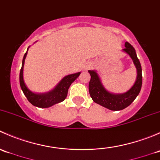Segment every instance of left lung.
Instances as JSON below:
<instances>
[{"label":"left lung","mask_w":160,"mask_h":160,"mask_svg":"<svg viewBox=\"0 0 160 160\" xmlns=\"http://www.w3.org/2000/svg\"><path fill=\"white\" fill-rule=\"evenodd\" d=\"M125 48L123 50L129 55L137 69V78L135 84L126 93L122 94L109 93L103 87L98 73L93 70L88 71L90 74V80L89 82L90 97L95 103L111 111H120L129 106L139 93L142 83L141 64L137 57L135 50L128 42H125Z\"/></svg>","instance_id":"left-lung-1"}]
</instances>
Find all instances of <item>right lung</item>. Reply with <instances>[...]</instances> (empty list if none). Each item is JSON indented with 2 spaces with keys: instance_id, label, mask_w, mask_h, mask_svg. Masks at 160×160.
Wrapping results in <instances>:
<instances>
[{
  "instance_id": "right-lung-1",
  "label": "right lung",
  "mask_w": 160,
  "mask_h": 160,
  "mask_svg": "<svg viewBox=\"0 0 160 160\" xmlns=\"http://www.w3.org/2000/svg\"><path fill=\"white\" fill-rule=\"evenodd\" d=\"M26 56L27 52L24 55L23 59H22V65L20 70L19 80H20L21 88H22V91H23L24 94L25 95L28 101L32 105L36 106V107L38 108H49L52 106L53 104H58V103L63 101L67 98L68 89L71 83L79 77L80 72L70 74V75L65 77L59 82V84L49 93H42V94L34 93L28 89L23 80V67Z\"/></svg>"
}]
</instances>
